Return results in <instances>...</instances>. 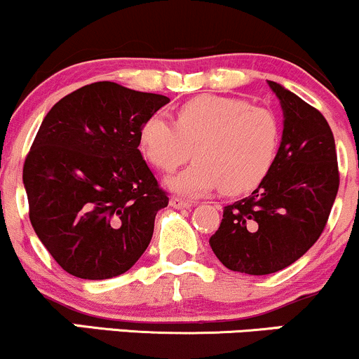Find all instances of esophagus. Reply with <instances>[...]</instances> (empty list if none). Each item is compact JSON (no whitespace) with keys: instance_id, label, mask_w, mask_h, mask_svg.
Wrapping results in <instances>:
<instances>
[{"instance_id":"34e87169","label":"esophagus","mask_w":359,"mask_h":359,"mask_svg":"<svg viewBox=\"0 0 359 359\" xmlns=\"http://www.w3.org/2000/svg\"><path fill=\"white\" fill-rule=\"evenodd\" d=\"M170 205L174 209H189L191 208V204L187 203V201H184V199H180V197H172L170 199Z\"/></svg>"}]
</instances>
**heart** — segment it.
I'll list each match as a JSON object with an SVG mask.
<instances>
[{"mask_svg": "<svg viewBox=\"0 0 359 359\" xmlns=\"http://www.w3.org/2000/svg\"><path fill=\"white\" fill-rule=\"evenodd\" d=\"M278 119L270 109L226 96H199L177 111L175 123L162 114L145 119L140 150L160 172L182 165L194 148L196 163L167 180V187L197 197L221 189L240 196L258 187L277 156Z\"/></svg>", "mask_w": 359, "mask_h": 359, "instance_id": "1", "label": "heart"}]
</instances>
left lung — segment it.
<instances>
[{
  "label": "left lung",
  "instance_id": "obj_1",
  "mask_svg": "<svg viewBox=\"0 0 359 359\" xmlns=\"http://www.w3.org/2000/svg\"><path fill=\"white\" fill-rule=\"evenodd\" d=\"M283 111L270 172L251 196L226 205L209 245L226 269L269 275L302 257L327 222L339 189L332 131L297 94L269 81Z\"/></svg>",
  "mask_w": 359,
  "mask_h": 359
}]
</instances>
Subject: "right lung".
Returning <instances> with one entry per match:
<instances>
[{
	"instance_id": "right-lung-1",
	"label": "right lung",
	"mask_w": 359,
	"mask_h": 359,
	"mask_svg": "<svg viewBox=\"0 0 359 359\" xmlns=\"http://www.w3.org/2000/svg\"><path fill=\"white\" fill-rule=\"evenodd\" d=\"M168 101L102 81L62 97L43 118L23 185L36 236L67 273L113 278L145 253L168 197L138 133Z\"/></svg>"
}]
</instances>
